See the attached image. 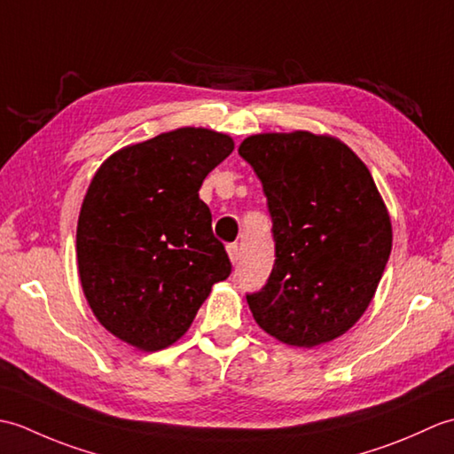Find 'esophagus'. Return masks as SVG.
Segmentation results:
<instances>
[{
    "label": "esophagus",
    "mask_w": 454,
    "mask_h": 454,
    "mask_svg": "<svg viewBox=\"0 0 454 454\" xmlns=\"http://www.w3.org/2000/svg\"><path fill=\"white\" fill-rule=\"evenodd\" d=\"M226 249H228L230 262H232V265H238V262H239V247H238V244H230Z\"/></svg>",
    "instance_id": "esophagus-1"
}]
</instances>
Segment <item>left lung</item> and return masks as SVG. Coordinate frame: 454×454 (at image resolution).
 <instances>
[{"label":"left lung","instance_id":"8db88e82","mask_svg":"<svg viewBox=\"0 0 454 454\" xmlns=\"http://www.w3.org/2000/svg\"><path fill=\"white\" fill-rule=\"evenodd\" d=\"M238 152L263 185L277 257L249 310L286 345L335 340L371 304L392 249L371 171L341 140L306 130L254 134Z\"/></svg>","mask_w":454,"mask_h":454}]
</instances>
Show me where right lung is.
Returning a JSON list of instances; mask_svg holds the SVG:
<instances>
[{
    "label": "right lung",
    "mask_w": 454,
    "mask_h": 454,
    "mask_svg": "<svg viewBox=\"0 0 454 454\" xmlns=\"http://www.w3.org/2000/svg\"><path fill=\"white\" fill-rule=\"evenodd\" d=\"M232 150L228 134L185 127L114 152L93 176L75 234L80 281L95 317L124 343H176L232 271L199 199Z\"/></svg>",
    "instance_id": "right-lung-1"
}]
</instances>
